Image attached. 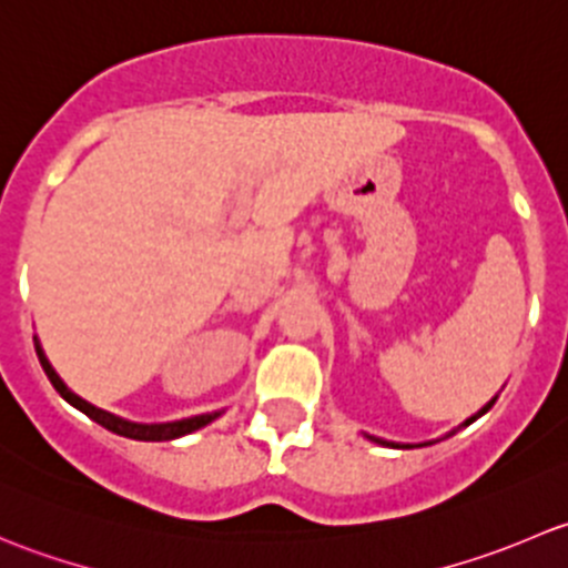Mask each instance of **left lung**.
<instances>
[{"mask_svg":"<svg viewBox=\"0 0 568 568\" xmlns=\"http://www.w3.org/2000/svg\"><path fill=\"white\" fill-rule=\"evenodd\" d=\"M489 406H491V404H489ZM489 406H486V409H489ZM486 409H484V412H486ZM473 420H475V417H473ZM473 420H467V423H473ZM385 445H390V443H385Z\"/></svg>","mask_w":568,"mask_h":568,"instance_id":"1","label":"left lung"}]
</instances>
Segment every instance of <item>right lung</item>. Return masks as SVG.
I'll return each mask as SVG.
<instances>
[{
	"label": "right lung",
	"instance_id": "obj_1",
	"mask_svg": "<svg viewBox=\"0 0 568 568\" xmlns=\"http://www.w3.org/2000/svg\"><path fill=\"white\" fill-rule=\"evenodd\" d=\"M36 352H38L40 365H43L45 376H49V382H51V385H54V390L60 393L62 398L68 400V404H73V406H77V409H82L84 415L93 417V420L99 423V426H104V428H109V432L120 434V437L142 439V443H164V439H175V437H183V434L197 432V428H203L205 423H211L216 417V415H197V417H186V420H175V423H156V426H142V423L123 420V417L109 415V412L99 409V406H93V404H88V400L79 398L77 393L68 390L65 382H62L60 376H57V371L51 368L49 359H45V354H43V348H40L38 343H36Z\"/></svg>",
	"mask_w": 568,
	"mask_h": 568
}]
</instances>
